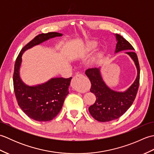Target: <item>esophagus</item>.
<instances>
[{
  "label": "esophagus",
  "mask_w": 154,
  "mask_h": 154,
  "mask_svg": "<svg viewBox=\"0 0 154 154\" xmlns=\"http://www.w3.org/2000/svg\"><path fill=\"white\" fill-rule=\"evenodd\" d=\"M86 77L82 74H77L71 81V87L78 92H83L87 89V86L83 83Z\"/></svg>",
  "instance_id": "1"
}]
</instances>
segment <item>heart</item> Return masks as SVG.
<instances>
[{
  "instance_id": "heart-1",
  "label": "heart",
  "mask_w": 154,
  "mask_h": 154,
  "mask_svg": "<svg viewBox=\"0 0 154 154\" xmlns=\"http://www.w3.org/2000/svg\"><path fill=\"white\" fill-rule=\"evenodd\" d=\"M97 46V43L96 42H89L86 44L85 47V53L89 54L90 52L95 50V48Z\"/></svg>"
}]
</instances>
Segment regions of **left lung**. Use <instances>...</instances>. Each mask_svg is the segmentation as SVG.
Returning a JSON list of instances; mask_svg holds the SVG:
<instances>
[{
  "label": "left lung",
  "mask_w": 154,
  "mask_h": 154,
  "mask_svg": "<svg viewBox=\"0 0 154 154\" xmlns=\"http://www.w3.org/2000/svg\"><path fill=\"white\" fill-rule=\"evenodd\" d=\"M117 44L115 53L128 50L126 54L132 59L137 69V77L134 82L124 92L113 91L103 81L100 68L88 69L85 74L91 83V92L95 94V103L89 108V111L94 119L99 122H109L119 119L131 106L134 100L140 85V65L134 49L122 35L115 34Z\"/></svg>",
  "instance_id": "1"
}]
</instances>
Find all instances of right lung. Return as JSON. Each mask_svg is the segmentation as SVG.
I'll return each instance as SVG.
<instances>
[{"label": "right lung", "instance_id": "add662e5", "mask_svg": "<svg viewBox=\"0 0 154 154\" xmlns=\"http://www.w3.org/2000/svg\"><path fill=\"white\" fill-rule=\"evenodd\" d=\"M58 32H48L35 36L22 49L15 62L13 83L19 106L30 119L39 122L51 120L60 112L64 100L69 93L71 77L51 78L47 82L35 86H28L22 81L20 68L24 52L49 39L61 36Z\"/></svg>", "mask_w": 154, "mask_h": 154}]
</instances>
